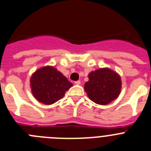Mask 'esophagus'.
Wrapping results in <instances>:
<instances>
[{
    "label": "esophagus",
    "mask_w": 151,
    "mask_h": 151,
    "mask_svg": "<svg viewBox=\"0 0 151 151\" xmlns=\"http://www.w3.org/2000/svg\"><path fill=\"white\" fill-rule=\"evenodd\" d=\"M75 84H76V85H80V84H81V81H79V80H78V81H76V82H75Z\"/></svg>",
    "instance_id": "1"
}]
</instances>
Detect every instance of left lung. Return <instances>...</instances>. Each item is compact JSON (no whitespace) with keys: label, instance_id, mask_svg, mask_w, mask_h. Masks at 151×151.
Wrapping results in <instances>:
<instances>
[{"label":"left lung","instance_id":"obj_1","mask_svg":"<svg viewBox=\"0 0 151 151\" xmlns=\"http://www.w3.org/2000/svg\"><path fill=\"white\" fill-rule=\"evenodd\" d=\"M88 78L85 90L89 98L97 104H108L120 93V76L111 69H97L89 73Z\"/></svg>","mask_w":151,"mask_h":151}]
</instances>
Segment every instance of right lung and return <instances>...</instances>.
<instances>
[{
  "mask_svg": "<svg viewBox=\"0 0 151 151\" xmlns=\"http://www.w3.org/2000/svg\"><path fill=\"white\" fill-rule=\"evenodd\" d=\"M30 82L34 97L39 102L48 105L62 99L66 91L73 86L60 72L52 66L37 70Z\"/></svg>",
  "mask_w": 151,
  "mask_h": 151,
  "instance_id": "right-lung-1",
  "label": "right lung"
}]
</instances>
